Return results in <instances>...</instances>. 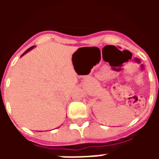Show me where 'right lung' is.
Listing matches in <instances>:
<instances>
[{
	"label": "right lung",
	"mask_w": 159,
	"mask_h": 159,
	"mask_svg": "<svg viewBox=\"0 0 159 159\" xmlns=\"http://www.w3.org/2000/svg\"><path fill=\"white\" fill-rule=\"evenodd\" d=\"M34 47H35V46H32V47L29 48V49H28V50H26V51H25V52H24V53H23V54H22V55H21V57H22V56H24V55H25V53H27V52H29V51H30V50H32V48H34Z\"/></svg>",
	"instance_id": "add662e5"
}]
</instances>
